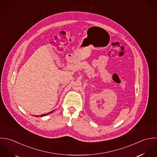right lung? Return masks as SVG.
<instances>
[{
  "mask_svg": "<svg viewBox=\"0 0 157 157\" xmlns=\"http://www.w3.org/2000/svg\"><path fill=\"white\" fill-rule=\"evenodd\" d=\"M55 110H53V111H52V112H50L49 113H45V114H43V115H34V117H45V116H46V115H49V114H50V113H52V112H53Z\"/></svg>",
  "mask_w": 157,
  "mask_h": 157,
  "instance_id": "right-lung-1",
  "label": "right lung"
}]
</instances>
